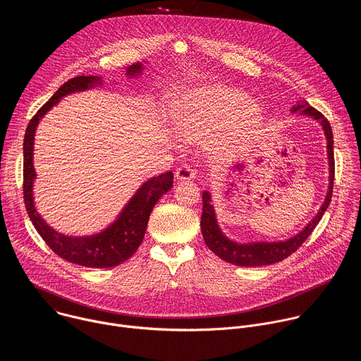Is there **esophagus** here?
Returning <instances> with one entry per match:
<instances>
[{"instance_id": "obj_1", "label": "esophagus", "mask_w": 361, "mask_h": 361, "mask_svg": "<svg viewBox=\"0 0 361 361\" xmlns=\"http://www.w3.org/2000/svg\"><path fill=\"white\" fill-rule=\"evenodd\" d=\"M195 177V171L190 167V166H183L180 169H177L176 171V178L185 181V180H192Z\"/></svg>"}]
</instances>
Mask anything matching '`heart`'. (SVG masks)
Returning a JSON list of instances; mask_svg holds the SVG:
<instances>
[{
	"instance_id": "heart-1",
	"label": "heart",
	"mask_w": 361,
	"mask_h": 361,
	"mask_svg": "<svg viewBox=\"0 0 361 361\" xmlns=\"http://www.w3.org/2000/svg\"><path fill=\"white\" fill-rule=\"evenodd\" d=\"M244 92L223 87H202L183 94L174 104V127L185 140H198L212 133L231 115L224 147L237 142L251 126L259 121L262 110Z\"/></svg>"
}]
</instances>
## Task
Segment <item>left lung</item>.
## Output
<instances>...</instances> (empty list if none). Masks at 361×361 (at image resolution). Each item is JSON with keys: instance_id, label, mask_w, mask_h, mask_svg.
Instances as JSON below:
<instances>
[{"instance_id": "obj_1", "label": "left lung", "mask_w": 361, "mask_h": 361, "mask_svg": "<svg viewBox=\"0 0 361 361\" xmlns=\"http://www.w3.org/2000/svg\"><path fill=\"white\" fill-rule=\"evenodd\" d=\"M305 117H312L313 120L319 121L323 127L326 140H327V159H329V190L322 204L320 210L317 212L316 217L308 223L298 234L281 240V241H252V243H237L228 238L220 228L217 223V216L214 212V205L212 200V194L209 191L202 192V216H201V233L204 237L207 247L217 254L221 260L240 266V267H259V266H269L279 262H283L291 255L307 238L313 233L319 221L322 220L323 214L329 209V204L331 201L333 194V183H334V151H333V131L330 123L324 118V116L313 109L307 101L300 99L297 104L291 109V113H297Z\"/></svg>"}]
</instances>
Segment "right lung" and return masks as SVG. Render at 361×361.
I'll return each instance as SVG.
<instances>
[{"mask_svg": "<svg viewBox=\"0 0 361 361\" xmlns=\"http://www.w3.org/2000/svg\"><path fill=\"white\" fill-rule=\"evenodd\" d=\"M141 73V63H135L127 68V75L130 78L137 77ZM101 82V77L97 75H80L68 80L31 118L24 135V201L28 217L35 230L47 245L61 259L82 267L110 269L128 260L142 243L154 205L173 187L174 176L171 171L147 180L130 198L114 223L101 233L85 237L66 235L49 227L35 209L32 192L37 177L32 163L34 135L38 123L51 109L59 104L63 97L94 88Z\"/></svg>", "mask_w": 361, "mask_h": 361, "instance_id": "add662e5", "label": "right lung"}]
</instances>
